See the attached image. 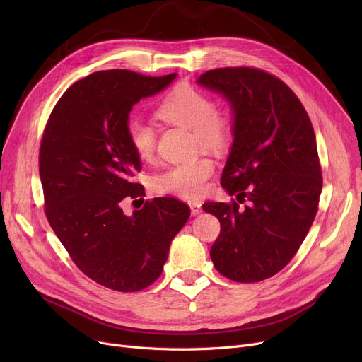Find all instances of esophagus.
<instances>
[{"label": "esophagus", "instance_id": "obj_1", "mask_svg": "<svg viewBox=\"0 0 362 362\" xmlns=\"http://www.w3.org/2000/svg\"><path fill=\"white\" fill-rule=\"evenodd\" d=\"M189 206H191V213L192 216H198L202 213V208H201V202L198 201H191L189 202Z\"/></svg>", "mask_w": 362, "mask_h": 362}]
</instances>
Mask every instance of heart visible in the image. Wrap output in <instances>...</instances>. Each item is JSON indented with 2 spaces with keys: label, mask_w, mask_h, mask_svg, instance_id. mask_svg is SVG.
Segmentation results:
<instances>
[{
  "label": "heart",
  "mask_w": 362,
  "mask_h": 362,
  "mask_svg": "<svg viewBox=\"0 0 362 362\" xmlns=\"http://www.w3.org/2000/svg\"><path fill=\"white\" fill-rule=\"evenodd\" d=\"M157 117L165 123L194 132L195 144L202 149H221L229 139V123L214 101L206 93L180 86L171 92L158 105ZM127 139L132 149L141 160L154 156L157 135L156 130L142 120H130ZM214 173V164L208 158L170 165L152 177V187L160 194H170L186 199H195L205 194L208 179Z\"/></svg>",
  "instance_id": "heart-1"
}]
</instances>
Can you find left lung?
Returning <instances> with one entry per match:
<instances>
[{"label": "left lung", "mask_w": 362, "mask_h": 362, "mask_svg": "<svg viewBox=\"0 0 362 362\" xmlns=\"http://www.w3.org/2000/svg\"><path fill=\"white\" fill-rule=\"evenodd\" d=\"M197 83L223 95L233 120L221 186L238 202L202 205L221 224L210 257L227 279L261 281L286 267L317 214L322 179L314 129L292 89L267 71L216 69Z\"/></svg>", "instance_id": "8db88e82"}]
</instances>
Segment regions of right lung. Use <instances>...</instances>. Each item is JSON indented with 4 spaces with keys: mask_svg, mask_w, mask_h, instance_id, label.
<instances>
[{
    "mask_svg": "<svg viewBox=\"0 0 362 362\" xmlns=\"http://www.w3.org/2000/svg\"><path fill=\"white\" fill-rule=\"evenodd\" d=\"M176 76L95 71L63 93L44 132L40 176L47 218L74 264L112 291L136 292L154 283L191 216L170 197L146 201L132 216L122 210L124 198L145 197L144 186L132 180L142 168L127 139L132 107Z\"/></svg>",
    "mask_w": 362,
    "mask_h": 362,
    "instance_id": "obj_1",
    "label": "right lung"
}]
</instances>
